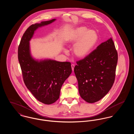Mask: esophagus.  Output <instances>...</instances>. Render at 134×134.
Wrapping results in <instances>:
<instances>
[{
  "label": "esophagus",
  "instance_id": "34e87169",
  "mask_svg": "<svg viewBox=\"0 0 134 134\" xmlns=\"http://www.w3.org/2000/svg\"><path fill=\"white\" fill-rule=\"evenodd\" d=\"M74 67H75V65H74V64H72V65H71V68H72V71H74Z\"/></svg>",
  "mask_w": 134,
  "mask_h": 134
}]
</instances>
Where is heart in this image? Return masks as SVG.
Returning <instances> with one entry per match:
<instances>
[{
	"instance_id": "obj_1",
	"label": "heart",
	"mask_w": 134,
	"mask_h": 134,
	"mask_svg": "<svg viewBox=\"0 0 134 134\" xmlns=\"http://www.w3.org/2000/svg\"><path fill=\"white\" fill-rule=\"evenodd\" d=\"M97 41V33L94 31L88 30L85 26L77 28L66 38V42L69 45L77 43L73 47V54L79 59L88 56L96 46Z\"/></svg>"
}]
</instances>
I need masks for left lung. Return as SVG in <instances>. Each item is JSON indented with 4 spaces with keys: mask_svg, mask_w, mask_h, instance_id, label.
Wrapping results in <instances>:
<instances>
[{
    "mask_svg": "<svg viewBox=\"0 0 134 134\" xmlns=\"http://www.w3.org/2000/svg\"><path fill=\"white\" fill-rule=\"evenodd\" d=\"M118 59L115 44L110 38L77 61L74 71L79 93L85 101L98 102L108 93L115 82Z\"/></svg>",
    "mask_w": 134,
    "mask_h": 134,
    "instance_id": "1",
    "label": "left lung"
}]
</instances>
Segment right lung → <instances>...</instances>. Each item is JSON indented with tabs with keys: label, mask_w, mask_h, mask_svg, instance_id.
<instances>
[{
	"label": "right lung",
	"mask_w": 134,
	"mask_h": 134,
	"mask_svg": "<svg viewBox=\"0 0 134 134\" xmlns=\"http://www.w3.org/2000/svg\"><path fill=\"white\" fill-rule=\"evenodd\" d=\"M55 20L30 26L18 48V59L24 83L35 97L46 104H51L59 99L61 88L72 72L71 63L50 59L35 60L31 55L29 42L38 27L50 24Z\"/></svg>",
	"instance_id": "right-lung-1"
}]
</instances>
